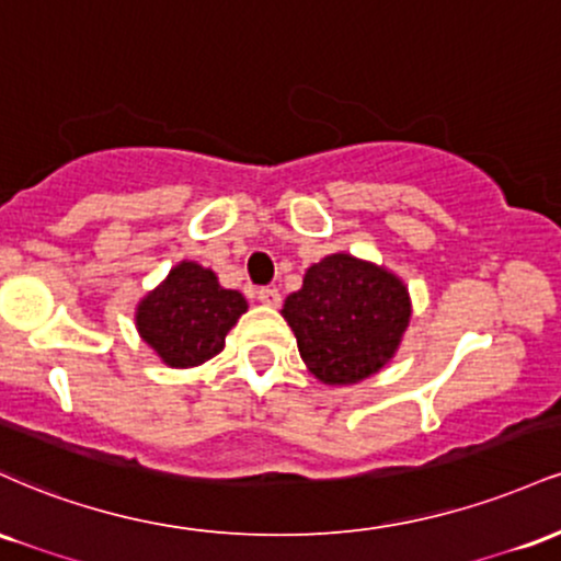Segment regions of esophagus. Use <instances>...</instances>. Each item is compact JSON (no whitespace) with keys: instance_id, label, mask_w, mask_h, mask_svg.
<instances>
[{"instance_id":"esophagus-1","label":"esophagus","mask_w":561,"mask_h":561,"mask_svg":"<svg viewBox=\"0 0 561 561\" xmlns=\"http://www.w3.org/2000/svg\"><path fill=\"white\" fill-rule=\"evenodd\" d=\"M255 298H259L263 306H268V308H276L282 302L279 289H274V287H261L259 293H255Z\"/></svg>"}]
</instances>
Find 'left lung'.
<instances>
[{"label":"left lung","mask_w":561,"mask_h":561,"mask_svg":"<svg viewBox=\"0 0 561 561\" xmlns=\"http://www.w3.org/2000/svg\"><path fill=\"white\" fill-rule=\"evenodd\" d=\"M282 317L298 340L302 364L319 382L343 388L375 377L396 358L411 321L403 279L351 253L308 266Z\"/></svg>","instance_id":"8db88e82"}]
</instances>
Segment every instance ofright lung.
<instances>
[{
  "label": "right lung",
  "mask_w": 561,
  "mask_h": 561,
  "mask_svg": "<svg viewBox=\"0 0 561 561\" xmlns=\"http://www.w3.org/2000/svg\"><path fill=\"white\" fill-rule=\"evenodd\" d=\"M244 311L242 293L218 285V276L197 261H179L137 302L134 321L160 362L171 369H192L224 351L227 332Z\"/></svg>",
  "instance_id": "add662e5"
}]
</instances>
